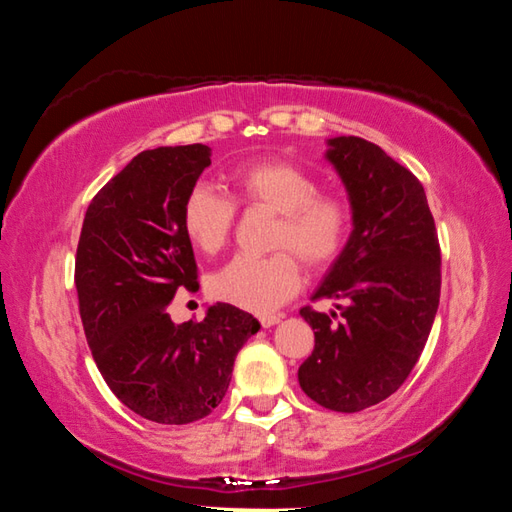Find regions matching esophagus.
I'll return each instance as SVG.
<instances>
[{
  "label": "esophagus",
  "mask_w": 512,
  "mask_h": 512,
  "mask_svg": "<svg viewBox=\"0 0 512 512\" xmlns=\"http://www.w3.org/2000/svg\"><path fill=\"white\" fill-rule=\"evenodd\" d=\"M259 323H262V327H273L280 323V316L277 314H262L259 316Z\"/></svg>",
  "instance_id": "obj_1"
}]
</instances>
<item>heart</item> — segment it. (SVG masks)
<instances>
[{
	"instance_id": "heart-1",
	"label": "heart",
	"mask_w": 512,
	"mask_h": 512,
	"mask_svg": "<svg viewBox=\"0 0 512 512\" xmlns=\"http://www.w3.org/2000/svg\"><path fill=\"white\" fill-rule=\"evenodd\" d=\"M236 198L210 185L189 189L183 203V230L205 255L228 246L237 223V205L275 214L266 257H235L210 277V293L221 302L266 314L296 296L302 268L334 264L352 235V203L334 192H320L316 173L284 160L253 162L232 171Z\"/></svg>"
}]
</instances>
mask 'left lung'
Wrapping results in <instances>:
<instances>
[{
    "label": "left lung",
    "mask_w": 512,
    "mask_h": 512,
    "mask_svg": "<svg viewBox=\"0 0 512 512\" xmlns=\"http://www.w3.org/2000/svg\"><path fill=\"white\" fill-rule=\"evenodd\" d=\"M327 160L348 187L354 230L314 300L345 305L341 316L300 309L314 352L298 381L325 409L357 413L393 395L420 359L440 300V244L422 183L377 144L334 137Z\"/></svg>",
    "instance_id": "8db88e82"
}]
</instances>
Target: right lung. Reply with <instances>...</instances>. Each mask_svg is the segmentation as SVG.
Returning <instances> with one entry per match:
<instances>
[{
	"label": "right lung",
	"mask_w": 512,
	"mask_h": 512,
	"mask_svg": "<svg viewBox=\"0 0 512 512\" xmlns=\"http://www.w3.org/2000/svg\"><path fill=\"white\" fill-rule=\"evenodd\" d=\"M210 158L205 144L135 155L92 198L76 248L79 311L97 368L121 404L160 424L210 415L259 329L228 302L201 323L176 325L167 311L176 291L198 289L183 203Z\"/></svg>",
	"instance_id": "right-lung-1"
}]
</instances>
